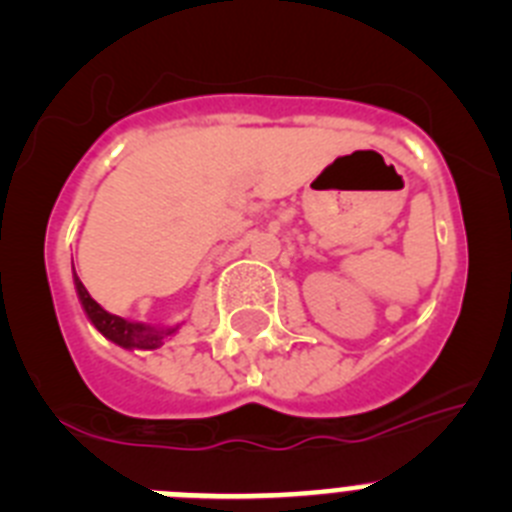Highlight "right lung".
I'll use <instances>...</instances> for the list:
<instances>
[{
	"instance_id": "obj_1",
	"label": "right lung",
	"mask_w": 512,
	"mask_h": 512,
	"mask_svg": "<svg viewBox=\"0 0 512 512\" xmlns=\"http://www.w3.org/2000/svg\"><path fill=\"white\" fill-rule=\"evenodd\" d=\"M74 284H76V292H79L81 305H84V312H87V318L92 320V325L102 333L104 338H110V341L117 343V346L146 348V351H151V348L161 346L169 333H174V328L156 330L151 328V325L130 323V320L125 318H117V315H112V312H107L104 307H99L97 302L92 300V295H89L87 287L81 284L79 277H74Z\"/></svg>"
}]
</instances>
